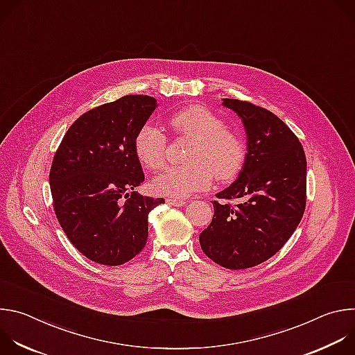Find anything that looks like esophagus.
<instances>
[{"label":"esophagus","mask_w":355,"mask_h":355,"mask_svg":"<svg viewBox=\"0 0 355 355\" xmlns=\"http://www.w3.org/2000/svg\"><path fill=\"white\" fill-rule=\"evenodd\" d=\"M167 202L170 205H173V207H177V208H180V207H184L185 204H187V200H184V199H178V198H170V199H167Z\"/></svg>","instance_id":"34e87169"}]
</instances>
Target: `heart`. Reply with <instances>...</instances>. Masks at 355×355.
I'll return each instance as SVG.
<instances>
[{"mask_svg":"<svg viewBox=\"0 0 355 355\" xmlns=\"http://www.w3.org/2000/svg\"><path fill=\"white\" fill-rule=\"evenodd\" d=\"M173 129L193 140L188 155V166L166 170L155 180L160 193L185 198L204 191L212 184L214 175L219 181L233 180L245 160L244 140L226 129L223 121L202 105L187 107L170 118ZM167 136L155 123H144L135 137V153L139 162L150 170L166 164Z\"/></svg>","mask_w":355,"mask_h":355,"instance_id":"b5f03b06","label":"heart"}]
</instances>
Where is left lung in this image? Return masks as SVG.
Instances as JSON below:
<instances>
[{"label":"left lung","mask_w":355,"mask_h":355,"mask_svg":"<svg viewBox=\"0 0 355 355\" xmlns=\"http://www.w3.org/2000/svg\"><path fill=\"white\" fill-rule=\"evenodd\" d=\"M243 121L247 155L237 180L216 193L200 248L229 270L259 266L292 236L306 207V157L296 135L272 112L223 98Z\"/></svg>","instance_id":"obj_1"}]
</instances>
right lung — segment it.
I'll return each mask as SVG.
<instances>
[{
  "instance_id": "right-lung-1",
  "label": "right lung",
  "mask_w": 355,
  "mask_h": 355,
  "mask_svg": "<svg viewBox=\"0 0 355 355\" xmlns=\"http://www.w3.org/2000/svg\"><path fill=\"white\" fill-rule=\"evenodd\" d=\"M157 104L125 95L83 114L66 132L49 174L56 218L88 260L121 266L147 241V218L163 198L135 192L144 174L135 137Z\"/></svg>"
}]
</instances>
